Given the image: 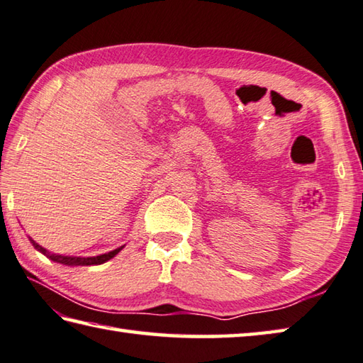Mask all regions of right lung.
I'll use <instances>...</instances> for the list:
<instances>
[{
	"instance_id": "add662e5",
	"label": "right lung",
	"mask_w": 363,
	"mask_h": 363,
	"mask_svg": "<svg viewBox=\"0 0 363 363\" xmlns=\"http://www.w3.org/2000/svg\"><path fill=\"white\" fill-rule=\"evenodd\" d=\"M30 240H31V244L34 245L35 250H39L40 253H44L47 258H50V259L55 261V262H60V264H64V266H97V264H104L105 261L111 259L113 257H115V255H118V253L121 252V248H123V247H119V248H116V250H111V252H108V253L99 255V257H88V258H80V257H62V255H56V253L48 252L47 248L40 247L38 242H34V240H33L31 238H30Z\"/></svg>"
}]
</instances>
